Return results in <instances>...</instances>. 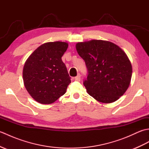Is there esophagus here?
Returning <instances> with one entry per match:
<instances>
[{
  "label": "esophagus",
  "instance_id": "esophagus-1",
  "mask_svg": "<svg viewBox=\"0 0 149 149\" xmlns=\"http://www.w3.org/2000/svg\"><path fill=\"white\" fill-rule=\"evenodd\" d=\"M74 79H75V81H80V80H81V75L79 74L76 77H75V78H74Z\"/></svg>",
  "mask_w": 149,
  "mask_h": 149
}]
</instances>
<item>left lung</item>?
I'll return each instance as SVG.
<instances>
[{
  "instance_id": "1",
  "label": "left lung",
  "mask_w": 149,
  "mask_h": 149,
  "mask_svg": "<svg viewBox=\"0 0 149 149\" xmlns=\"http://www.w3.org/2000/svg\"><path fill=\"white\" fill-rule=\"evenodd\" d=\"M88 71L83 81L88 93L103 103L118 100L127 90L132 77V65L126 54L115 43L91 40L76 44Z\"/></svg>"
}]
</instances>
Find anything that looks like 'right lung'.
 Returning <instances> with one entry per match:
<instances>
[{
    "mask_svg": "<svg viewBox=\"0 0 149 149\" xmlns=\"http://www.w3.org/2000/svg\"><path fill=\"white\" fill-rule=\"evenodd\" d=\"M68 46L67 43L62 42L43 43L25 63L24 86L38 102L53 103L66 93L71 78L61 57Z\"/></svg>",
    "mask_w": 149,
    "mask_h": 149,
    "instance_id": "add662e5",
    "label": "right lung"
}]
</instances>
